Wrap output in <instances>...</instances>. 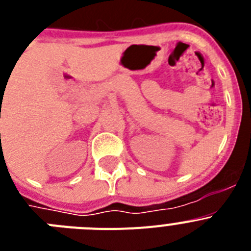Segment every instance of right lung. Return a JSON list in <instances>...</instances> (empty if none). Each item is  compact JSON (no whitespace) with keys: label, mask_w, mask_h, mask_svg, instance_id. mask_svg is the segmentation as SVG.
<instances>
[{"label":"right lung","mask_w":251,"mask_h":251,"mask_svg":"<svg viewBox=\"0 0 251 251\" xmlns=\"http://www.w3.org/2000/svg\"><path fill=\"white\" fill-rule=\"evenodd\" d=\"M0 142H1V133H0Z\"/></svg>","instance_id":"1"}]
</instances>
